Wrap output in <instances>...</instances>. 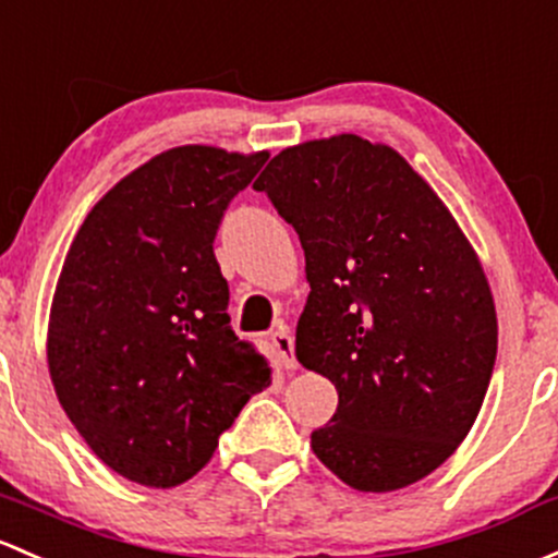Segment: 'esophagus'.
I'll list each match as a JSON object with an SVG mask.
<instances>
[{
	"label": "esophagus",
	"mask_w": 558,
	"mask_h": 558,
	"mask_svg": "<svg viewBox=\"0 0 558 558\" xmlns=\"http://www.w3.org/2000/svg\"><path fill=\"white\" fill-rule=\"evenodd\" d=\"M269 342H272V350L278 353L280 363H283V368H289V372H294L299 366L296 355H294V337L289 333V328L280 326L278 331H272V337H269Z\"/></svg>",
	"instance_id": "34e87169"
}]
</instances>
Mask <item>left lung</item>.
Listing matches in <instances>:
<instances>
[{
    "instance_id": "obj_1",
    "label": "left lung",
    "mask_w": 558,
    "mask_h": 558,
    "mask_svg": "<svg viewBox=\"0 0 558 558\" xmlns=\"http://www.w3.org/2000/svg\"><path fill=\"white\" fill-rule=\"evenodd\" d=\"M254 190L304 248L299 363L339 392L315 457L357 492L425 478L468 436L495 368V299L476 251L392 146L353 133L289 146Z\"/></svg>"
}]
</instances>
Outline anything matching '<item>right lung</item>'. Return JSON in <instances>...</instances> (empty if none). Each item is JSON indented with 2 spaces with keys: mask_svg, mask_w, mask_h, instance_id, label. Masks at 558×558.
<instances>
[{
  "mask_svg": "<svg viewBox=\"0 0 558 558\" xmlns=\"http://www.w3.org/2000/svg\"><path fill=\"white\" fill-rule=\"evenodd\" d=\"M269 151H160L93 205L52 294L47 368L93 454L171 489L203 471L251 396L272 383L230 328L214 256L227 205Z\"/></svg>",
  "mask_w": 558,
  "mask_h": 558,
  "instance_id": "obj_1",
  "label": "right lung"
}]
</instances>
